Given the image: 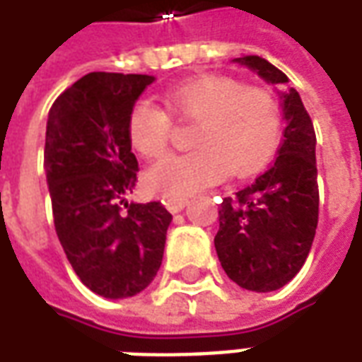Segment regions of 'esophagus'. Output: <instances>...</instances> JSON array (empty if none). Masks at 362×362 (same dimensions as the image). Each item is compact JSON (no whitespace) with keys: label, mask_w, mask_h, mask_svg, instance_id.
Listing matches in <instances>:
<instances>
[{"label":"esophagus","mask_w":362,"mask_h":362,"mask_svg":"<svg viewBox=\"0 0 362 362\" xmlns=\"http://www.w3.org/2000/svg\"><path fill=\"white\" fill-rule=\"evenodd\" d=\"M165 205H166V209L170 213H178L182 211L186 205H188V199H176V197H166L165 199Z\"/></svg>","instance_id":"esophagus-1"}]
</instances>
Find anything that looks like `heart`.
I'll list each match as a JSON object with an SVG mask.
<instances>
[{
	"mask_svg": "<svg viewBox=\"0 0 362 362\" xmlns=\"http://www.w3.org/2000/svg\"><path fill=\"white\" fill-rule=\"evenodd\" d=\"M168 108L189 122H199L194 135L197 151L168 155L145 170V184L163 197L186 199L215 186L228 174L244 176L273 157L281 139L279 106L272 95L246 89L225 77H204L166 93ZM173 119L147 98L129 114V143L145 158L163 155Z\"/></svg>",
	"mask_w": 362,
	"mask_h": 362,
	"instance_id": "1",
	"label": "heart"
}]
</instances>
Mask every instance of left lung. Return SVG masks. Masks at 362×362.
<instances>
[{
  "label": "left lung",
  "instance_id": "8db88e82",
  "mask_svg": "<svg viewBox=\"0 0 362 362\" xmlns=\"http://www.w3.org/2000/svg\"><path fill=\"white\" fill-rule=\"evenodd\" d=\"M235 62L279 87L287 126L275 163L235 197L223 199L215 250L238 287L269 293L300 272L316 235V134L300 95L287 87V75L281 69L259 56Z\"/></svg>",
  "mask_w": 362,
  "mask_h": 362
}]
</instances>
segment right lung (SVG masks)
I'll use <instances>...</instances> for the list:
<instances>
[{
	"label": "right lung",
	"mask_w": 362,
	"mask_h": 362,
	"mask_svg": "<svg viewBox=\"0 0 362 362\" xmlns=\"http://www.w3.org/2000/svg\"><path fill=\"white\" fill-rule=\"evenodd\" d=\"M153 75L95 71L52 104L44 168L56 235L83 285L127 298L155 279L173 215L160 202L124 204L137 182L127 122Z\"/></svg>",
	"instance_id": "1"
}]
</instances>
